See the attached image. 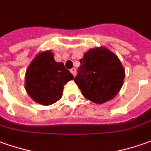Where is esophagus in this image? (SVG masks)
I'll return each mask as SVG.
<instances>
[{
    "label": "esophagus",
    "mask_w": 151,
    "mask_h": 151,
    "mask_svg": "<svg viewBox=\"0 0 151 151\" xmlns=\"http://www.w3.org/2000/svg\"><path fill=\"white\" fill-rule=\"evenodd\" d=\"M70 72H71V74L73 75L74 76H76V68H72V69L70 70Z\"/></svg>",
    "instance_id": "esophagus-1"
}]
</instances>
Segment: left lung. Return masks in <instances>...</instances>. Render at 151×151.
<instances>
[{"instance_id": "8db88e82", "label": "left lung", "mask_w": 151, "mask_h": 151, "mask_svg": "<svg viewBox=\"0 0 151 151\" xmlns=\"http://www.w3.org/2000/svg\"><path fill=\"white\" fill-rule=\"evenodd\" d=\"M74 81L87 99L101 104L120 91L125 70L117 55L104 47L89 49L80 60Z\"/></svg>"}]
</instances>
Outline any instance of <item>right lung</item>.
Instances as JSON below:
<instances>
[{
    "label": "right lung",
    "instance_id": "1",
    "mask_svg": "<svg viewBox=\"0 0 151 151\" xmlns=\"http://www.w3.org/2000/svg\"><path fill=\"white\" fill-rule=\"evenodd\" d=\"M73 79L64 64L56 62L51 51H45L37 54L28 66L24 87L34 101L47 106L62 98L64 86Z\"/></svg>",
    "mask_w": 151,
    "mask_h": 151
}]
</instances>
